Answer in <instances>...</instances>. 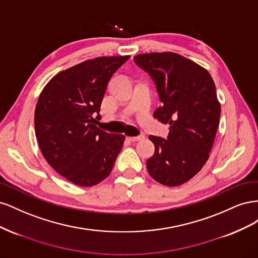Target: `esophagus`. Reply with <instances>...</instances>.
<instances>
[{"label": "esophagus", "instance_id": "esophagus-1", "mask_svg": "<svg viewBox=\"0 0 258 258\" xmlns=\"http://www.w3.org/2000/svg\"><path fill=\"white\" fill-rule=\"evenodd\" d=\"M144 137L143 136H139V137H127V140L130 142H138V141H141L143 140Z\"/></svg>", "mask_w": 258, "mask_h": 258}]
</instances>
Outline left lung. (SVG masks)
<instances>
[{
	"mask_svg": "<svg viewBox=\"0 0 258 258\" xmlns=\"http://www.w3.org/2000/svg\"><path fill=\"white\" fill-rule=\"evenodd\" d=\"M136 63L152 76L162 102L154 118L169 123L167 139L150 136L155 153L146 161L158 183L178 186L189 181L210 157L221 117L215 84L208 70L170 51L140 53Z\"/></svg>",
	"mask_w": 258,
	"mask_h": 258,
	"instance_id": "left-lung-1",
	"label": "left lung"
}]
</instances>
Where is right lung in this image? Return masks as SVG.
<instances>
[{
  "label": "right lung",
  "mask_w": 258,
  "mask_h": 258,
  "mask_svg": "<svg viewBox=\"0 0 258 258\" xmlns=\"http://www.w3.org/2000/svg\"><path fill=\"white\" fill-rule=\"evenodd\" d=\"M130 56L86 60L54 75L38 97L35 136L44 158L60 175L90 187L110 175L124 137L96 126L106 86Z\"/></svg>",
  "instance_id": "obj_1"
}]
</instances>
